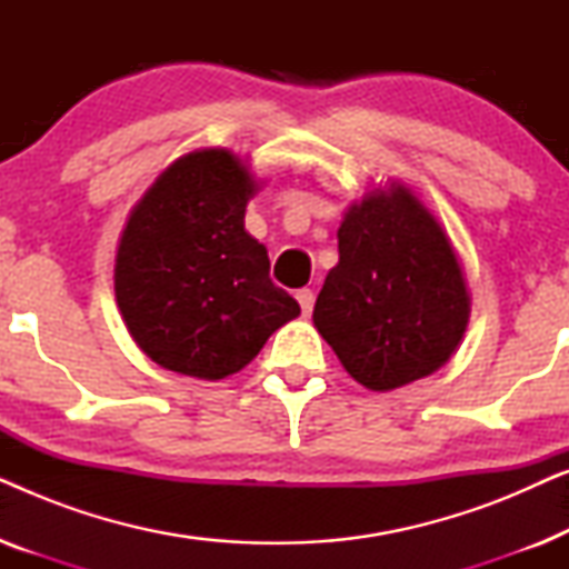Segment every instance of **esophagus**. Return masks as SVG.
<instances>
[{
	"instance_id": "esophagus-1",
	"label": "esophagus",
	"mask_w": 569,
	"mask_h": 569,
	"mask_svg": "<svg viewBox=\"0 0 569 569\" xmlns=\"http://www.w3.org/2000/svg\"><path fill=\"white\" fill-rule=\"evenodd\" d=\"M295 298H298V302H300V308H302V313H310V310H313V302H316V295H313V290H308V287H302V290H298L295 292Z\"/></svg>"
}]
</instances>
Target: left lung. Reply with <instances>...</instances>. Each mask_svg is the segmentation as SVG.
<instances>
[{"instance_id":"obj_1","label":"left lung","mask_w":569,"mask_h":569,"mask_svg":"<svg viewBox=\"0 0 569 569\" xmlns=\"http://www.w3.org/2000/svg\"><path fill=\"white\" fill-rule=\"evenodd\" d=\"M337 238L313 323L345 370L370 391L440 370L461 345L471 298L435 214L393 181L355 201Z\"/></svg>"}]
</instances>
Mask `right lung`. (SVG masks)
Listing matches in <instances>:
<instances>
[{
  "label": "right lung",
  "instance_id": "1",
  "mask_svg": "<svg viewBox=\"0 0 569 569\" xmlns=\"http://www.w3.org/2000/svg\"><path fill=\"white\" fill-rule=\"evenodd\" d=\"M259 183L230 150H197L158 176L116 251L113 287L137 347L201 380L243 370L298 300L269 279V253L246 232Z\"/></svg>",
  "mask_w": 569,
  "mask_h": 569
}]
</instances>
